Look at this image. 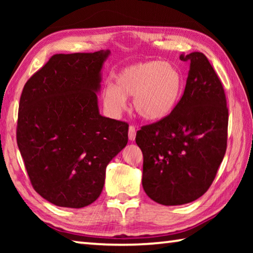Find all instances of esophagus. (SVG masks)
<instances>
[{"instance_id":"1","label":"esophagus","mask_w":253,"mask_h":253,"mask_svg":"<svg viewBox=\"0 0 253 253\" xmlns=\"http://www.w3.org/2000/svg\"><path fill=\"white\" fill-rule=\"evenodd\" d=\"M135 137H136V128L130 125L129 128H128V138H129V140H135Z\"/></svg>"}]
</instances>
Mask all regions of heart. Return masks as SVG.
I'll list each match as a JSON object with an SVG mask.
<instances>
[{
    "label": "heart",
    "mask_w": 253,
    "mask_h": 253,
    "mask_svg": "<svg viewBox=\"0 0 253 253\" xmlns=\"http://www.w3.org/2000/svg\"><path fill=\"white\" fill-rule=\"evenodd\" d=\"M115 78L116 84H106L101 95L105 108L114 116L126 109L127 97H134L132 105L140 117L162 121L172 114L184 90L181 70L162 60L125 67Z\"/></svg>",
    "instance_id": "b5f03b06"
}]
</instances>
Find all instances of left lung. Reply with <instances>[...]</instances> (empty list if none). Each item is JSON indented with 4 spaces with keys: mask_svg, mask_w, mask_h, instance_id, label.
I'll list each match as a JSON object with an SVG mask.
<instances>
[{
    "mask_svg": "<svg viewBox=\"0 0 253 253\" xmlns=\"http://www.w3.org/2000/svg\"><path fill=\"white\" fill-rule=\"evenodd\" d=\"M179 59L190 61L181 100L169 116L136 134L144 156V191L163 205L193 202L209 190L228 139L225 93L211 63L201 52Z\"/></svg>",
    "mask_w": 253,
    "mask_h": 253,
    "instance_id": "left-lung-1",
    "label": "left lung"
}]
</instances>
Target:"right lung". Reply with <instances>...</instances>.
<instances>
[{"instance_id":"add662e5","label":"right lung","mask_w":253,"mask_h":253,"mask_svg":"<svg viewBox=\"0 0 253 253\" xmlns=\"http://www.w3.org/2000/svg\"><path fill=\"white\" fill-rule=\"evenodd\" d=\"M109 50L54 54L20 98L16 142L36 192L57 207L99 198L106 168L126 146L128 125L101 116L97 93Z\"/></svg>"}]
</instances>
